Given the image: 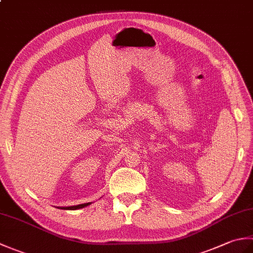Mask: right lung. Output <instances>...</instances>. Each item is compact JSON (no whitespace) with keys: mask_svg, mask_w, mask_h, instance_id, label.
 I'll return each instance as SVG.
<instances>
[{"mask_svg":"<svg viewBox=\"0 0 253 253\" xmlns=\"http://www.w3.org/2000/svg\"><path fill=\"white\" fill-rule=\"evenodd\" d=\"M91 202L88 203H83V204H78V206H73V207H58V209H64V210H78V209H83L84 207L90 206Z\"/></svg>","mask_w":253,"mask_h":253,"instance_id":"1","label":"right lung"}]
</instances>
